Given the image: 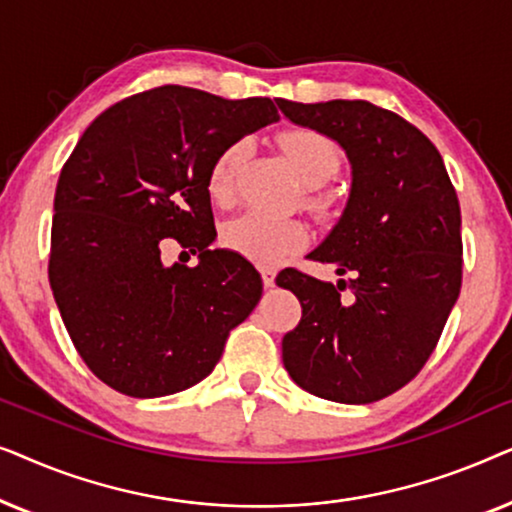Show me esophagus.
Here are the masks:
<instances>
[{"label":"esophagus","instance_id":"obj_1","mask_svg":"<svg viewBox=\"0 0 512 512\" xmlns=\"http://www.w3.org/2000/svg\"><path fill=\"white\" fill-rule=\"evenodd\" d=\"M261 277H263V284L268 286V289H272V286H275V279H277V270L275 268H263Z\"/></svg>","mask_w":512,"mask_h":512}]
</instances>
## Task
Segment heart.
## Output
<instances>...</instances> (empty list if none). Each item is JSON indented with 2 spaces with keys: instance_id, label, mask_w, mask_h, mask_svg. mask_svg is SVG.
<instances>
[{
  "instance_id": "heart-1",
  "label": "heart",
  "mask_w": 512,
  "mask_h": 512,
  "mask_svg": "<svg viewBox=\"0 0 512 512\" xmlns=\"http://www.w3.org/2000/svg\"><path fill=\"white\" fill-rule=\"evenodd\" d=\"M282 149L303 184L321 186L340 170V149L331 139L314 130H291L279 139ZM244 142H233L216 156L209 170L207 188L214 202H228L235 193L237 172L244 160ZM223 240L237 254L261 265H275L296 254L310 240L303 221L279 219L258 209H249L223 228Z\"/></svg>"
}]
</instances>
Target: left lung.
Masks as SVG:
<instances>
[{
	"label": "left lung",
	"mask_w": 512,
	"mask_h": 512,
	"mask_svg": "<svg viewBox=\"0 0 512 512\" xmlns=\"http://www.w3.org/2000/svg\"><path fill=\"white\" fill-rule=\"evenodd\" d=\"M275 102L291 123L335 139L352 165L345 212L310 254L347 282L293 268L277 277L303 305L282 340L284 368L326 401H380L424 368L459 298L457 191L429 137L394 111L366 100Z\"/></svg>",
	"instance_id": "obj_1"
}]
</instances>
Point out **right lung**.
<instances>
[{"label":"right lung","mask_w":512,"mask_h":512,"mask_svg":"<svg viewBox=\"0 0 512 512\" xmlns=\"http://www.w3.org/2000/svg\"><path fill=\"white\" fill-rule=\"evenodd\" d=\"M275 121L268 97L160 86L102 111L74 146L55 188L48 279L76 352L111 389L156 398L193 387L258 305L254 265L209 249L207 179L226 146ZM165 239L199 265L163 266Z\"/></svg>","instance_id":"1"}]
</instances>
